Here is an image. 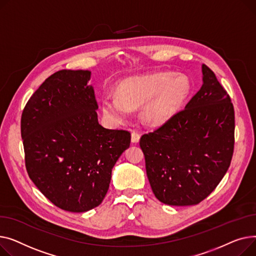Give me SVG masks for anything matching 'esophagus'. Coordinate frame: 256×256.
<instances>
[{
    "label": "esophagus",
    "instance_id": "1",
    "mask_svg": "<svg viewBox=\"0 0 256 256\" xmlns=\"http://www.w3.org/2000/svg\"><path fill=\"white\" fill-rule=\"evenodd\" d=\"M140 133H138L136 131H133V132L131 133V142H132L133 144L138 142H140Z\"/></svg>",
    "mask_w": 256,
    "mask_h": 256
}]
</instances>
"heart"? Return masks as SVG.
<instances>
[{"label":"heart","instance_id":"heart-1","mask_svg":"<svg viewBox=\"0 0 256 256\" xmlns=\"http://www.w3.org/2000/svg\"><path fill=\"white\" fill-rule=\"evenodd\" d=\"M190 92V82L185 75L168 72L128 78L118 86L116 94L102 98L104 114L120 123L131 114V108L142 106V116L155 126L170 120L182 106Z\"/></svg>","mask_w":256,"mask_h":256}]
</instances>
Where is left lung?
Wrapping results in <instances>:
<instances>
[{
  "label": "left lung",
  "mask_w": 256,
  "mask_h": 256,
  "mask_svg": "<svg viewBox=\"0 0 256 256\" xmlns=\"http://www.w3.org/2000/svg\"><path fill=\"white\" fill-rule=\"evenodd\" d=\"M202 86L185 110L140 142L150 185L165 204H200L220 183L232 158L234 105L214 72L202 64Z\"/></svg>",
  "instance_id": "1"
}]
</instances>
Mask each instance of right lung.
I'll list each match as a JSON object with an SVG mask.
<instances>
[{"instance_id":"1","label":"right lung","mask_w":256,"mask_h":256,"mask_svg":"<svg viewBox=\"0 0 256 256\" xmlns=\"http://www.w3.org/2000/svg\"><path fill=\"white\" fill-rule=\"evenodd\" d=\"M91 71L61 70L26 104L20 130L30 178L54 206L82 213L98 206L131 135L98 122Z\"/></svg>"}]
</instances>
